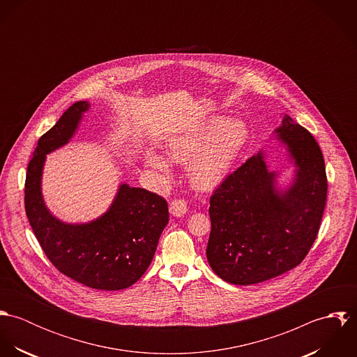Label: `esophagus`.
Returning <instances> with one entry per match:
<instances>
[{
  "instance_id": "obj_1",
  "label": "esophagus",
  "mask_w": 357,
  "mask_h": 357,
  "mask_svg": "<svg viewBox=\"0 0 357 357\" xmlns=\"http://www.w3.org/2000/svg\"><path fill=\"white\" fill-rule=\"evenodd\" d=\"M169 210L173 215L181 217L188 211V207H187V204H185L184 199H174L169 206Z\"/></svg>"
}]
</instances>
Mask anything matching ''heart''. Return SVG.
<instances>
[{
    "mask_svg": "<svg viewBox=\"0 0 357 357\" xmlns=\"http://www.w3.org/2000/svg\"><path fill=\"white\" fill-rule=\"evenodd\" d=\"M249 139L250 130L245 121L213 116L170 137L166 156L173 163H188V178L194 188L213 191L231 174ZM167 159L155 151L144 153L146 166L160 181L172 178Z\"/></svg>",
    "mask_w": 357,
    "mask_h": 357,
    "instance_id": "b5f03b06",
    "label": "heart"
}]
</instances>
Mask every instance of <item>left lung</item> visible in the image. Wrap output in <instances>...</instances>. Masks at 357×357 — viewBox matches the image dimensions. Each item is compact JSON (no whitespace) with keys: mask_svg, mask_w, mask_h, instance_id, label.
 Listing matches in <instances>:
<instances>
[{"mask_svg":"<svg viewBox=\"0 0 357 357\" xmlns=\"http://www.w3.org/2000/svg\"><path fill=\"white\" fill-rule=\"evenodd\" d=\"M296 165L291 185L279 191L262 151L214 190L207 261L222 280L249 286L296 268L310 250L327 198L324 158L314 137L284 115L275 130Z\"/></svg>","mask_w":357,"mask_h":357,"instance_id":"1","label":"left lung"}]
</instances>
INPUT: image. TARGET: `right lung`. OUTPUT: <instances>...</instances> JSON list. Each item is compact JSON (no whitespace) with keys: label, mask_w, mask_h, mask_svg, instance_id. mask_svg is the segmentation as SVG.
<instances>
[{"label":"right lung","mask_w":357,"mask_h":357,"mask_svg":"<svg viewBox=\"0 0 357 357\" xmlns=\"http://www.w3.org/2000/svg\"><path fill=\"white\" fill-rule=\"evenodd\" d=\"M88 109L89 102H74L38 140L27 166L24 207L44 253L61 273L114 291L136 283L150 266L169 208L162 197L121 184L109 208L91 222L67 224L48 210L41 192L47 153L70 142Z\"/></svg>","instance_id":"1"}]
</instances>
